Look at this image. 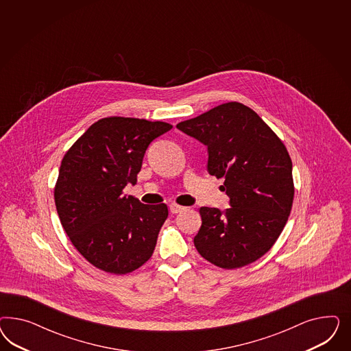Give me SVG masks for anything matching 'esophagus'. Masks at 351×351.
I'll return each instance as SVG.
<instances>
[{"label": "esophagus", "instance_id": "1", "mask_svg": "<svg viewBox=\"0 0 351 351\" xmlns=\"http://www.w3.org/2000/svg\"><path fill=\"white\" fill-rule=\"evenodd\" d=\"M182 210H185V207L179 206V204H176V203H172V204H170V211L172 213H181Z\"/></svg>", "mask_w": 351, "mask_h": 351}]
</instances>
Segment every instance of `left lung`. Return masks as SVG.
Returning <instances> with one entry per match:
<instances>
[{"label": "left lung", "mask_w": 351, "mask_h": 351, "mask_svg": "<svg viewBox=\"0 0 351 351\" xmlns=\"http://www.w3.org/2000/svg\"><path fill=\"white\" fill-rule=\"evenodd\" d=\"M176 128L207 147V170L223 178L221 191L230 198L225 211L201 207L197 251L223 269L258 260L276 243L292 208L295 186L287 148L256 112L237 101Z\"/></svg>", "instance_id": "left-lung-1"}]
</instances>
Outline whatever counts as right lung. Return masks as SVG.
Instances as JSON below:
<instances>
[{
  "mask_svg": "<svg viewBox=\"0 0 351 351\" xmlns=\"http://www.w3.org/2000/svg\"><path fill=\"white\" fill-rule=\"evenodd\" d=\"M171 128L160 121L103 118L63 157L56 211L72 245L103 271L128 274L153 255L167 206L143 204L123 188L136 184L149 144Z\"/></svg>",
  "mask_w": 351,
  "mask_h": 351,
  "instance_id": "right-lung-1",
  "label": "right lung"
}]
</instances>
